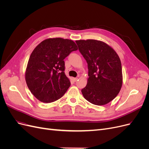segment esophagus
<instances>
[{"label":"esophagus","mask_w":149,"mask_h":149,"mask_svg":"<svg viewBox=\"0 0 149 149\" xmlns=\"http://www.w3.org/2000/svg\"><path fill=\"white\" fill-rule=\"evenodd\" d=\"M77 80H78V78H73V81H74V82L77 81Z\"/></svg>","instance_id":"obj_1"}]
</instances>
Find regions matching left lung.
Here are the masks:
<instances>
[{
	"instance_id": "left-lung-1",
	"label": "left lung",
	"mask_w": 149,
	"mask_h": 149,
	"mask_svg": "<svg viewBox=\"0 0 149 149\" xmlns=\"http://www.w3.org/2000/svg\"><path fill=\"white\" fill-rule=\"evenodd\" d=\"M79 52L88 63V83L81 89L84 97L101 106L117 96L123 84L120 58L106 43L96 40L76 41Z\"/></svg>"
}]
</instances>
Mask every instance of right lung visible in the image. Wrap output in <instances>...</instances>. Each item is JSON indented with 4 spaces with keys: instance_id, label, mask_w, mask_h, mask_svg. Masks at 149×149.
Here are the masks:
<instances>
[{
    "instance_id": "1",
    "label": "right lung",
    "mask_w": 149,
    "mask_h": 149,
    "mask_svg": "<svg viewBox=\"0 0 149 149\" xmlns=\"http://www.w3.org/2000/svg\"><path fill=\"white\" fill-rule=\"evenodd\" d=\"M77 49L73 41L61 38L45 40L33 49L26 66L25 80L37 100L49 103L64 95L71 84L64 72V59Z\"/></svg>"
}]
</instances>
